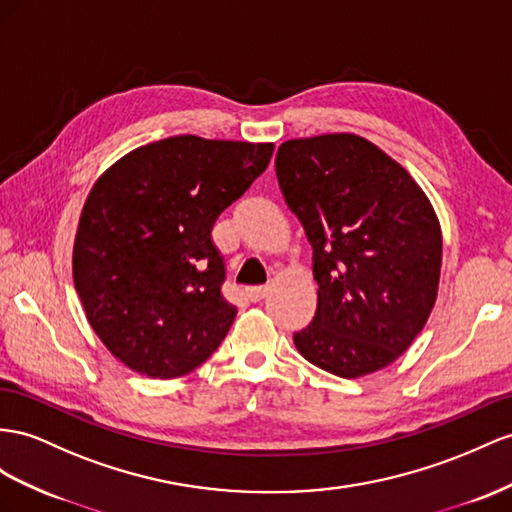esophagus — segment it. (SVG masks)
I'll use <instances>...</instances> for the list:
<instances>
[{
    "label": "esophagus",
    "instance_id": "1",
    "mask_svg": "<svg viewBox=\"0 0 512 512\" xmlns=\"http://www.w3.org/2000/svg\"><path fill=\"white\" fill-rule=\"evenodd\" d=\"M266 294H268V287H264V285L248 287V290H246V296L251 298L253 303H259V300H264V298H266Z\"/></svg>",
    "mask_w": 512,
    "mask_h": 512
}]
</instances>
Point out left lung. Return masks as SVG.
<instances>
[{"mask_svg": "<svg viewBox=\"0 0 512 512\" xmlns=\"http://www.w3.org/2000/svg\"><path fill=\"white\" fill-rule=\"evenodd\" d=\"M277 179L313 248L318 309L294 333L300 355L342 378L383 370L435 307L441 227L428 196L355 134L283 142Z\"/></svg>", "mask_w": 512, "mask_h": 512, "instance_id": "obj_1", "label": "left lung"}]
</instances>
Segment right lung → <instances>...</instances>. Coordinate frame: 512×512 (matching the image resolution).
I'll list each match as a JSON object with an SVG mask.
<instances>
[{
	"instance_id": "add662e5",
	"label": "right lung",
	"mask_w": 512,
	"mask_h": 512,
	"mask_svg": "<svg viewBox=\"0 0 512 512\" xmlns=\"http://www.w3.org/2000/svg\"><path fill=\"white\" fill-rule=\"evenodd\" d=\"M274 144L173 136L138 147L90 190L73 283L112 355L151 378L199 368L235 309L222 296L216 218L264 173Z\"/></svg>"
}]
</instances>
